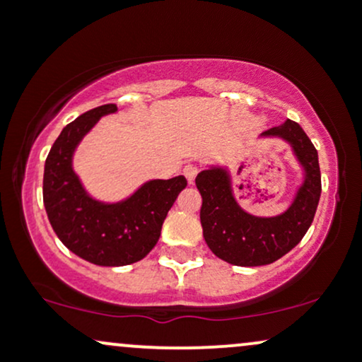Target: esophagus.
I'll use <instances>...</instances> for the list:
<instances>
[{"mask_svg":"<svg viewBox=\"0 0 362 362\" xmlns=\"http://www.w3.org/2000/svg\"><path fill=\"white\" fill-rule=\"evenodd\" d=\"M197 173H199V167H197V165L189 163V165H187V167L184 168V175H185L187 182H189V184H194V180H195V177H197Z\"/></svg>","mask_w":362,"mask_h":362,"instance_id":"1","label":"esophagus"}]
</instances>
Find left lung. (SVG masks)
I'll return each mask as SVG.
<instances>
[{"instance_id": "1", "label": "left lung", "mask_w": 362, "mask_h": 362, "mask_svg": "<svg viewBox=\"0 0 362 362\" xmlns=\"http://www.w3.org/2000/svg\"><path fill=\"white\" fill-rule=\"evenodd\" d=\"M262 136H279L291 143L305 168V182L286 213L274 218L245 213L236 204L230 177L221 168L204 170L195 177L202 195L201 224L207 247L216 257L240 267L272 264L293 250L313 223L322 194L318 153L300 124L288 119Z\"/></svg>"}]
</instances>
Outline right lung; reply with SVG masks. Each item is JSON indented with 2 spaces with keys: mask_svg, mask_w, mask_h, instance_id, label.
I'll return each instance as SVG.
<instances>
[{
  "mask_svg": "<svg viewBox=\"0 0 362 362\" xmlns=\"http://www.w3.org/2000/svg\"><path fill=\"white\" fill-rule=\"evenodd\" d=\"M115 103L91 109L62 129L44 168V206L57 238L73 253L95 265L120 267L148 255L160 238L161 226L187 180L178 175L151 180L119 204H102L88 197L71 168V158L83 136Z\"/></svg>",
  "mask_w": 362,
  "mask_h": 362,
  "instance_id": "right-lung-1",
  "label": "right lung"
}]
</instances>
